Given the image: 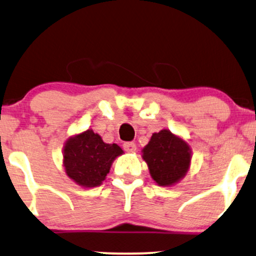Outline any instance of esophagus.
Masks as SVG:
<instances>
[{
    "mask_svg": "<svg viewBox=\"0 0 256 256\" xmlns=\"http://www.w3.org/2000/svg\"><path fill=\"white\" fill-rule=\"evenodd\" d=\"M124 150L126 152H134L136 150H137V146H136L134 143H132V142H128V143H124Z\"/></svg>",
    "mask_w": 256,
    "mask_h": 256,
    "instance_id": "obj_1",
    "label": "esophagus"
}]
</instances>
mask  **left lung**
Masks as SVG:
<instances>
[{
	"mask_svg": "<svg viewBox=\"0 0 256 256\" xmlns=\"http://www.w3.org/2000/svg\"><path fill=\"white\" fill-rule=\"evenodd\" d=\"M142 157L158 186H172L186 177L192 154L186 139L163 128L151 136L142 150Z\"/></svg>",
	"mask_w": 256,
	"mask_h": 256,
	"instance_id": "8db88e82",
	"label": "left lung"
}]
</instances>
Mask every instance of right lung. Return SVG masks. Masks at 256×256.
Wrapping results in <instances>:
<instances>
[{"instance_id":"obj_1","label":"right lung","mask_w":256,"mask_h":256,"mask_svg":"<svg viewBox=\"0 0 256 256\" xmlns=\"http://www.w3.org/2000/svg\"><path fill=\"white\" fill-rule=\"evenodd\" d=\"M122 154L119 145L105 143L92 128H87L64 142L62 164L73 182L90 189L99 186L105 180L112 163Z\"/></svg>"}]
</instances>
